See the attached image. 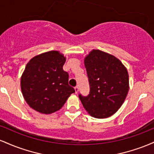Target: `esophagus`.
Listing matches in <instances>:
<instances>
[{
    "mask_svg": "<svg viewBox=\"0 0 154 154\" xmlns=\"http://www.w3.org/2000/svg\"><path fill=\"white\" fill-rule=\"evenodd\" d=\"M75 93H78L79 88H78V87H77V86H76V87H75Z\"/></svg>",
    "mask_w": 154,
    "mask_h": 154,
    "instance_id": "obj_1",
    "label": "esophagus"
}]
</instances>
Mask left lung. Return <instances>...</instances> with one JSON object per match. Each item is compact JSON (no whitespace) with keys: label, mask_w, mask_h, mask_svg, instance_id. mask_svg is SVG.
<instances>
[{"label":"left lung","mask_w":154,"mask_h":154,"mask_svg":"<svg viewBox=\"0 0 154 154\" xmlns=\"http://www.w3.org/2000/svg\"><path fill=\"white\" fill-rule=\"evenodd\" d=\"M90 85L87 96L79 95L90 115L103 119L115 114L129 91L128 72L117 58L100 50H93L85 59Z\"/></svg>","instance_id":"obj_1"}]
</instances>
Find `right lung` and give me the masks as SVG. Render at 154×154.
<instances>
[{"label": "right lung", "instance_id": "1", "mask_svg": "<svg viewBox=\"0 0 154 154\" xmlns=\"http://www.w3.org/2000/svg\"><path fill=\"white\" fill-rule=\"evenodd\" d=\"M66 58L51 51L35 56L27 63L21 89L28 105L42 114L59 111L75 89L69 85V74L63 70Z\"/></svg>", "mask_w": 154, "mask_h": 154}]
</instances>
